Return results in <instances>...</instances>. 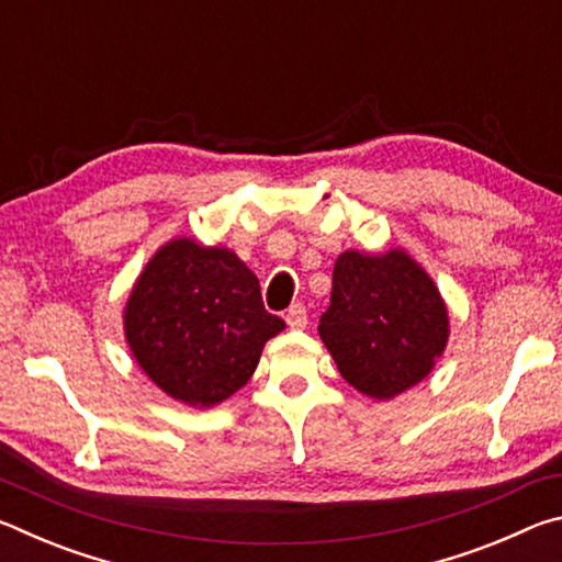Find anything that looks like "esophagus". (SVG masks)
I'll return each mask as SVG.
<instances>
[{
  "instance_id": "34e87169",
  "label": "esophagus",
  "mask_w": 562,
  "mask_h": 562,
  "mask_svg": "<svg viewBox=\"0 0 562 562\" xmlns=\"http://www.w3.org/2000/svg\"><path fill=\"white\" fill-rule=\"evenodd\" d=\"M284 322H288L290 329H304L307 327V310H304V304H292L288 310V315H284Z\"/></svg>"
}]
</instances>
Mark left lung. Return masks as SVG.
<instances>
[{
	"label": "left lung",
	"instance_id": "1",
	"mask_svg": "<svg viewBox=\"0 0 562 562\" xmlns=\"http://www.w3.org/2000/svg\"><path fill=\"white\" fill-rule=\"evenodd\" d=\"M319 337L357 392L386 402L431 374L449 341L439 288L404 250L341 252Z\"/></svg>",
	"mask_w": 562,
	"mask_h": 562
}]
</instances>
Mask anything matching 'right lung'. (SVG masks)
Segmentation results:
<instances>
[{
  "instance_id": "add662e5",
  "label": "right lung",
  "mask_w": 562,
  "mask_h": 562,
  "mask_svg": "<svg viewBox=\"0 0 562 562\" xmlns=\"http://www.w3.org/2000/svg\"><path fill=\"white\" fill-rule=\"evenodd\" d=\"M123 329L150 382L207 408L247 384L284 322L265 310L258 278L233 250L176 237L138 274Z\"/></svg>"
}]
</instances>
